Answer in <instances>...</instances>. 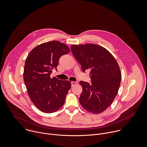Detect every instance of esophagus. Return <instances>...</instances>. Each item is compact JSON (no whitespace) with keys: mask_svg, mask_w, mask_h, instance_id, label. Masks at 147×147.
Returning a JSON list of instances; mask_svg holds the SVG:
<instances>
[{"mask_svg":"<svg viewBox=\"0 0 147 147\" xmlns=\"http://www.w3.org/2000/svg\"><path fill=\"white\" fill-rule=\"evenodd\" d=\"M78 82H71V86H75V85H76V84H78Z\"/></svg>","mask_w":147,"mask_h":147,"instance_id":"34e87169","label":"esophagus"}]
</instances>
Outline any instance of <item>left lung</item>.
Returning <instances> with one entry per match:
<instances>
[{"instance_id": "obj_1", "label": "left lung", "mask_w": 147, "mask_h": 147, "mask_svg": "<svg viewBox=\"0 0 147 147\" xmlns=\"http://www.w3.org/2000/svg\"><path fill=\"white\" fill-rule=\"evenodd\" d=\"M71 51L83 72L90 70L91 83L80 82L83 88L80 104L92 113L103 112L111 105L120 86L121 72L118 64L108 50L98 45H73Z\"/></svg>"}]
</instances>
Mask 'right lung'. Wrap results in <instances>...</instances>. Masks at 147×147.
<instances>
[{
	"label": "right lung",
	"mask_w": 147,
	"mask_h": 147,
	"mask_svg": "<svg viewBox=\"0 0 147 147\" xmlns=\"http://www.w3.org/2000/svg\"><path fill=\"white\" fill-rule=\"evenodd\" d=\"M69 51L65 44L52 41L34 47L26 59L23 78L27 92L33 104L43 113L55 112L65 102L71 82L50 75L53 69L57 70L60 58Z\"/></svg>",
	"instance_id": "right-lung-1"
}]
</instances>
